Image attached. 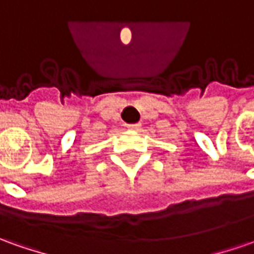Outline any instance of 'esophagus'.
I'll return each instance as SVG.
<instances>
[{
	"mask_svg": "<svg viewBox=\"0 0 254 254\" xmlns=\"http://www.w3.org/2000/svg\"><path fill=\"white\" fill-rule=\"evenodd\" d=\"M129 130H139L140 129V124H133V125H127Z\"/></svg>",
	"mask_w": 254,
	"mask_h": 254,
	"instance_id": "1",
	"label": "esophagus"
}]
</instances>
